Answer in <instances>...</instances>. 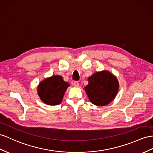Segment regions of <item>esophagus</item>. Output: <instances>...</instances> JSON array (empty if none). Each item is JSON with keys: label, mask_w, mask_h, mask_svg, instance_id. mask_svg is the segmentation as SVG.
I'll return each mask as SVG.
<instances>
[{"label": "esophagus", "mask_w": 153, "mask_h": 153, "mask_svg": "<svg viewBox=\"0 0 153 153\" xmlns=\"http://www.w3.org/2000/svg\"><path fill=\"white\" fill-rule=\"evenodd\" d=\"M79 82L78 81H74L73 82V85L74 86V87H78V86H79Z\"/></svg>", "instance_id": "34e87169"}]
</instances>
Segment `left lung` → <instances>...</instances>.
<instances>
[{
	"label": "left lung",
	"mask_w": 153,
	"mask_h": 153,
	"mask_svg": "<svg viewBox=\"0 0 153 153\" xmlns=\"http://www.w3.org/2000/svg\"><path fill=\"white\" fill-rule=\"evenodd\" d=\"M85 87L90 101L97 106H105L114 100L119 89L116 77L107 71L94 74Z\"/></svg>",
	"instance_id": "1"
}]
</instances>
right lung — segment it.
Masks as SVG:
<instances>
[{
  "label": "right lung",
  "instance_id": "1",
  "mask_svg": "<svg viewBox=\"0 0 153 153\" xmlns=\"http://www.w3.org/2000/svg\"><path fill=\"white\" fill-rule=\"evenodd\" d=\"M69 84L60 76H53L42 81L39 84L38 94L43 102L50 105H59L62 100Z\"/></svg>",
  "mask_w": 153,
  "mask_h": 153
}]
</instances>
